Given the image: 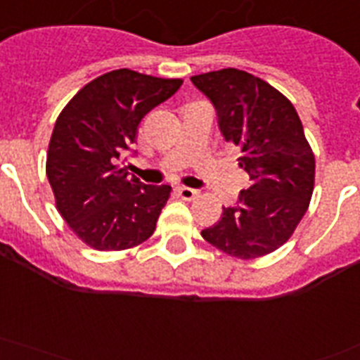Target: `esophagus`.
I'll use <instances>...</instances> for the list:
<instances>
[{
  "label": "esophagus",
  "instance_id": "1",
  "mask_svg": "<svg viewBox=\"0 0 360 360\" xmlns=\"http://www.w3.org/2000/svg\"><path fill=\"white\" fill-rule=\"evenodd\" d=\"M176 193H178V197H182L184 200H193L195 197H198L197 189H193V187H186V186L176 187Z\"/></svg>",
  "mask_w": 360,
  "mask_h": 360
}]
</instances>
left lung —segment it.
I'll list each match as a JSON object with an SVG mask.
<instances>
[{
  "instance_id": "left-lung-1",
  "label": "left lung",
  "mask_w": 360,
  "mask_h": 360,
  "mask_svg": "<svg viewBox=\"0 0 360 360\" xmlns=\"http://www.w3.org/2000/svg\"><path fill=\"white\" fill-rule=\"evenodd\" d=\"M191 82L212 101L222 138L239 148L250 176L202 237L239 259L270 254L289 240L313 195L314 154L302 121L285 95L246 71H210Z\"/></svg>"
}]
</instances>
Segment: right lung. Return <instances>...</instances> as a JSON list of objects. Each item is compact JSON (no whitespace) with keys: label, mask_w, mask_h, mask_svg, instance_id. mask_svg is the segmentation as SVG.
<instances>
[{"label":"right lung","mask_w":360,"mask_h":360,"mask_svg":"<svg viewBox=\"0 0 360 360\" xmlns=\"http://www.w3.org/2000/svg\"><path fill=\"white\" fill-rule=\"evenodd\" d=\"M182 86L132 70L97 77L62 110L47 150V180L64 221L95 250H124L156 230L171 186H147L121 163L139 123Z\"/></svg>","instance_id":"add662e5"}]
</instances>
